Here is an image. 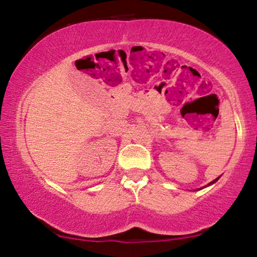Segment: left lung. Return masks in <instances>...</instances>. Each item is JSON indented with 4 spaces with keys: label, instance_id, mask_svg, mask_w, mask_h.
<instances>
[{
    "label": "left lung",
    "instance_id": "obj_1",
    "mask_svg": "<svg viewBox=\"0 0 257 257\" xmlns=\"http://www.w3.org/2000/svg\"><path fill=\"white\" fill-rule=\"evenodd\" d=\"M219 178H220V177H219ZM219 178H216V179H215V180H213V181H212V182H210V184H208V185H207V186H210V185H212V184H214V182H215V181H216V180H217V179H219Z\"/></svg>",
    "mask_w": 257,
    "mask_h": 257
}]
</instances>
